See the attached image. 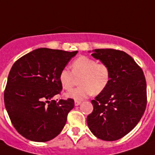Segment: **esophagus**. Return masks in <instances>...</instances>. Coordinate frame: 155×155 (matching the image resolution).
Instances as JSON below:
<instances>
[{"label":"esophagus","instance_id":"1","mask_svg":"<svg viewBox=\"0 0 155 155\" xmlns=\"http://www.w3.org/2000/svg\"><path fill=\"white\" fill-rule=\"evenodd\" d=\"M80 104H81V102H80V101H75V106H80Z\"/></svg>","mask_w":155,"mask_h":155}]
</instances>
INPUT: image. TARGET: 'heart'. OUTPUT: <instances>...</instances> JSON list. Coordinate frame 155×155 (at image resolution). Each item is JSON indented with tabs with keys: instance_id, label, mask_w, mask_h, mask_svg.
I'll list each match as a JSON object with an SVG mask.
<instances>
[{
	"instance_id": "obj_1",
	"label": "heart",
	"mask_w": 155,
	"mask_h": 155,
	"mask_svg": "<svg viewBox=\"0 0 155 155\" xmlns=\"http://www.w3.org/2000/svg\"><path fill=\"white\" fill-rule=\"evenodd\" d=\"M80 80V87L66 93V97L82 101L92 94H98L106 89L110 81V70L107 64L97 63L95 60L82 56L75 60L71 71L63 68L60 71L59 80L63 89L69 91Z\"/></svg>"
}]
</instances>
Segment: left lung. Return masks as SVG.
<instances>
[{
    "label": "left lung",
    "instance_id": "left-lung-1",
    "mask_svg": "<svg viewBox=\"0 0 155 155\" xmlns=\"http://www.w3.org/2000/svg\"><path fill=\"white\" fill-rule=\"evenodd\" d=\"M89 53L110 68V81L91 101L94 110L87 118L88 128L100 140H117L129 133L144 114L147 84L143 71L123 51L96 49Z\"/></svg>",
    "mask_w": 155,
    "mask_h": 155
}]
</instances>
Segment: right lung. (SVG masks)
Segmentation results:
<instances>
[{
  "label": "right lung",
  "instance_id": "add662e5",
  "mask_svg": "<svg viewBox=\"0 0 155 155\" xmlns=\"http://www.w3.org/2000/svg\"><path fill=\"white\" fill-rule=\"evenodd\" d=\"M78 51L39 48L17 60L12 67L4 94L12 123L21 136L46 142L64 128L74 100L55 101L62 90L60 71Z\"/></svg>",
  "mask_w": 155,
  "mask_h": 155
}]
</instances>
